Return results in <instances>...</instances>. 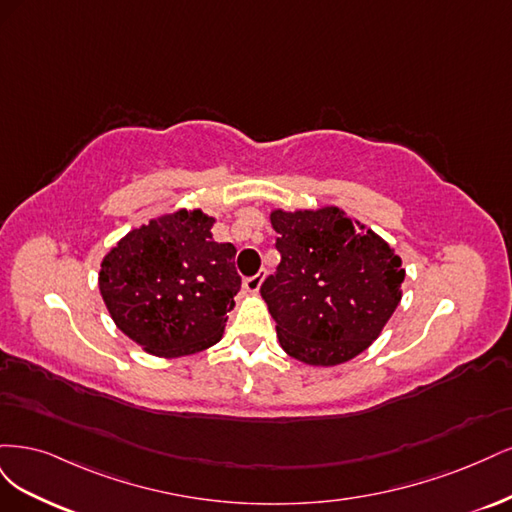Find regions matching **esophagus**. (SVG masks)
<instances>
[{"mask_svg": "<svg viewBox=\"0 0 512 512\" xmlns=\"http://www.w3.org/2000/svg\"><path fill=\"white\" fill-rule=\"evenodd\" d=\"M261 283H263V274H255V276L244 280V289L249 293H257L261 289Z\"/></svg>", "mask_w": 512, "mask_h": 512, "instance_id": "esophagus-1", "label": "esophagus"}]
</instances>
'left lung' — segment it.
<instances>
[{
    "label": "left lung",
    "mask_w": 512,
    "mask_h": 512,
    "mask_svg": "<svg viewBox=\"0 0 512 512\" xmlns=\"http://www.w3.org/2000/svg\"><path fill=\"white\" fill-rule=\"evenodd\" d=\"M280 266L261 285L283 351L340 366L381 336L402 300L406 270L376 232L338 206L272 210Z\"/></svg>",
    "instance_id": "obj_1"
}]
</instances>
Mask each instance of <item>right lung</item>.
<instances>
[{
  "instance_id": "obj_1",
  "label": "right lung",
  "mask_w": 512,
  "mask_h": 512,
  "mask_svg": "<svg viewBox=\"0 0 512 512\" xmlns=\"http://www.w3.org/2000/svg\"><path fill=\"white\" fill-rule=\"evenodd\" d=\"M202 208L131 229L102 259V300L121 332L157 357L200 353L223 338L240 291L236 246L212 238Z\"/></svg>"
}]
</instances>
